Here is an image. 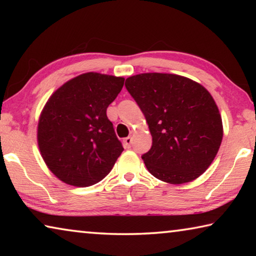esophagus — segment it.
<instances>
[{
  "mask_svg": "<svg viewBox=\"0 0 256 256\" xmlns=\"http://www.w3.org/2000/svg\"><path fill=\"white\" fill-rule=\"evenodd\" d=\"M123 144H124V146L126 149H130L131 148V144H132V138L131 136H128V138H124V141H123Z\"/></svg>",
  "mask_w": 256,
  "mask_h": 256,
  "instance_id": "1",
  "label": "esophagus"
}]
</instances>
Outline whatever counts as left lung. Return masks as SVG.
I'll list each match as a JSON object with an SVG mask.
<instances>
[{"mask_svg":"<svg viewBox=\"0 0 256 256\" xmlns=\"http://www.w3.org/2000/svg\"><path fill=\"white\" fill-rule=\"evenodd\" d=\"M144 112L152 146L142 156L146 170L170 184L194 180L214 162L222 120L210 92L188 78L141 73L125 81Z\"/></svg>","mask_w":256,"mask_h":256,"instance_id":"obj_1","label":"left lung"}]
</instances>
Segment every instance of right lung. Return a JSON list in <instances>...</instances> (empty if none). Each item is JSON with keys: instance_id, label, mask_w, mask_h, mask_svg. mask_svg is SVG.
<instances>
[{"instance_id": "obj_1", "label": "right lung", "mask_w": 256, "mask_h": 256, "mask_svg": "<svg viewBox=\"0 0 256 256\" xmlns=\"http://www.w3.org/2000/svg\"><path fill=\"white\" fill-rule=\"evenodd\" d=\"M124 78L88 72L66 82L42 110L37 141L50 170L66 184L86 188L100 182L122 154L106 110Z\"/></svg>"}]
</instances>
